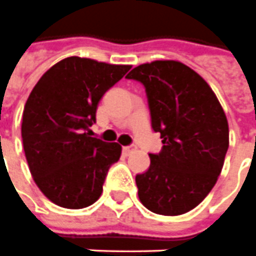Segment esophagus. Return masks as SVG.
<instances>
[{
  "mask_svg": "<svg viewBox=\"0 0 256 256\" xmlns=\"http://www.w3.org/2000/svg\"><path fill=\"white\" fill-rule=\"evenodd\" d=\"M134 146H124V148H122V152H124V154H130L131 153V152H134Z\"/></svg>",
  "mask_w": 256,
  "mask_h": 256,
  "instance_id": "obj_1",
  "label": "esophagus"
}]
</instances>
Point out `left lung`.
Returning a JSON list of instances; mask_svg holds the SVG:
<instances>
[{
  "instance_id": "obj_1",
  "label": "left lung",
  "mask_w": 256,
  "mask_h": 256,
  "mask_svg": "<svg viewBox=\"0 0 256 256\" xmlns=\"http://www.w3.org/2000/svg\"><path fill=\"white\" fill-rule=\"evenodd\" d=\"M126 78L142 82L152 128L162 148L135 178L139 200L154 214L175 216L206 198L218 180L229 148V125L206 80L176 60L135 67Z\"/></svg>"
}]
</instances>
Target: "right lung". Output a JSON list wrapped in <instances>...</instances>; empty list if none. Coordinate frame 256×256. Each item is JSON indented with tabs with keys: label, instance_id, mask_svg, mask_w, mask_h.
Listing matches in <instances>:
<instances>
[{
	"label": "right lung",
	"instance_id": "right-lung-1",
	"mask_svg": "<svg viewBox=\"0 0 256 256\" xmlns=\"http://www.w3.org/2000/svg\"><path fill=\"white\" fill-rule=\"evenodd\" d=\"M130 68L70 56L32 88L22 120L23 148L34 182L56 206L80 210L102 194L121 146L92 138L90 126L102 96Z\"/></svg>",
	"mask_w": 256,
	"mask_h": 256
}]
</instances>
